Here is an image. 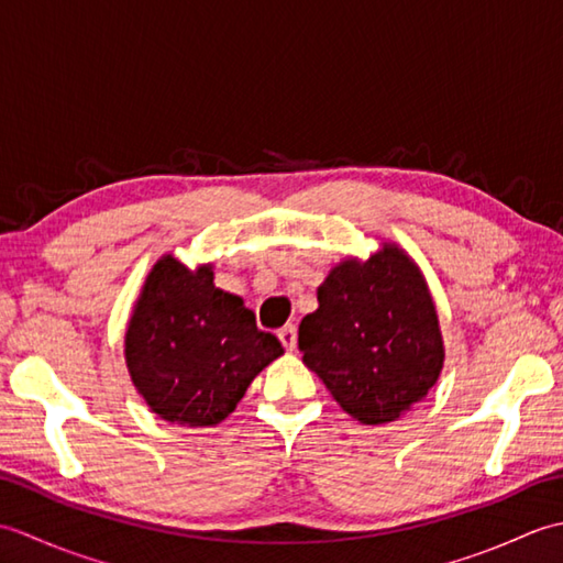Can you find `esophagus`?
<instances>
[{
    "label": "esophagus",
    "mask_w": 563,
    "mask_h": 563,
    "mask_svg": "<svg viewBox=\"0 0 563 563\" xmlns=\"http://www.w3.org/2000/svg\"><path fill=\"white\" fill-rule=\"evenodd\" d=\"M278 339H280L285 351H295V345H297V329H295V324L283 327V329L278 331Z\"/></svg>",
    "instance_id": "esophagus-1"
}]
</instances>
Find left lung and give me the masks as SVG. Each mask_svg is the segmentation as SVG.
Masks as SVG:
<instances>
[{
  "label": "left lung",
  "mask_w": 563,
  "mask_h": 563,
  "mask_svg": "<svg viewBox=\"0 0 563 563\" xmlns=\"http://www.w3.org/2000/svg\"><path fill=\"white\" fill-rule=\"evenodd\" d=\"M317 300L297 336L302 363L355 421H397L435 385L445 361L438 312L421 271L397 244L367 261H341Z\"/></svg>",
  "instance_id": "left-lung-1"
}]
</instances>
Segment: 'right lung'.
<instances>
[{
	"label": "right lung",
	"instance_id": "obj_1",
	"mask_svg": "<svg viewBox=\"0 0 563 563\" xmlns=\"http://www.w3.org/2000/svg\"><path fill=\"white\" fill-rule=\"evenodd\" d=\"M278 355L280 341L256 327L242 297L214 288L212 266L190 271L172 254L154 263L130 317L125 363L164 421L218 426Z\"/></svg>",
	"mask_w": 563,
	"mask_h": 563
}]
</instances>
